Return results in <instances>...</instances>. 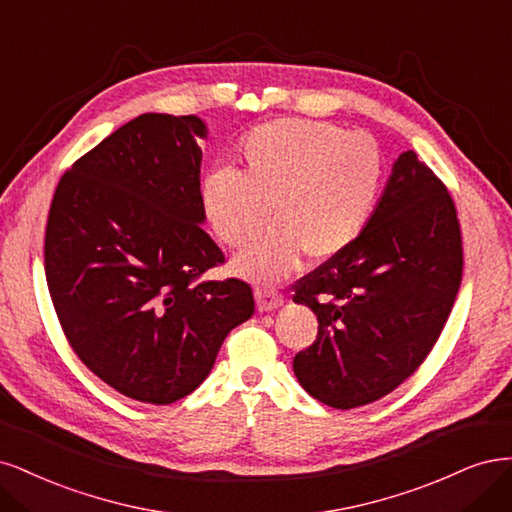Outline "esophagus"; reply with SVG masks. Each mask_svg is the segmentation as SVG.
<instances>
[{
  "label": "esophagus",
  "instance_id": "34e87169",
  "mask_svg": "<svg viewBox=\"0 0 512 512\" xmlns=\"http://www.w3.org/2000/svg\"><path fill=\"white\" fill-rule=\"evenodd\" d=\"M255 298H257V308H259L261 312H270V310H274V308H278V306H283V302H285L283 295H280V293L274 291V289H270V287L257 289Z\"/></svg>",
  "mask_w": 512,
  "mask_h": 512
}]
</instances>
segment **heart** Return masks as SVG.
Wrapping results in <instances>:
<instances>
[{"mask_svg": "<svg viewBox=\"0 0 512 512\" xmlns=\"http://www.w3.org/2000/svg\"><path fill=\"white\" fill-rule=\"evenodd\" d=\"M240 172L217 168L202 180V204L214 234L227 246L251 244L270 221V234L236 257L234 270L257 283H276L298 268L344 253L364 232L383 189L385 159L368 134L338 125L276 119L244 136Z\"/></svg>", "mask_w": 512, "mask_h": 512, "instance_id": "heart-1", "label": "heart"}]
</instances>
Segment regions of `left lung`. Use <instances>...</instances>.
<instances>
[{"label": "left lung", "mask_w": 512, "mask_h": 512, "mask_svg": "<svg viewBox=\"0 0 512 512\" xmlns=\"http://www.w3.org/2000/svg\"><path fill=\"white\" fill-rule=\"evenodd\" d=\"M464 249L451 193L406 151L361 236L293 285L319 334L293 357L312 398L349 410L385 398L423 364L457 298Z\"/></svg>", "instance_id": "8db88e82"}]
</instances>
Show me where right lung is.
Returning a JSON list of instances; mask_svg holds the SVG:
<instances>
[{"label":"right lung","mask_w":512,"mask_h":512,"mask_svg":"<svg viewBox=\"0 0 512 512\" xmlns=\"http://www.w3.org/2000/svg\"><path fill=\"white\" fill-rule=\"evenodd\" d=\"M202 119L140 114L65 172L53 195L44 272L65 338L106 385L172 404L204 383L225 336L255 312L204 232Z\"/></svg>","instance_id":"right-lung-1"}]
</instances>
